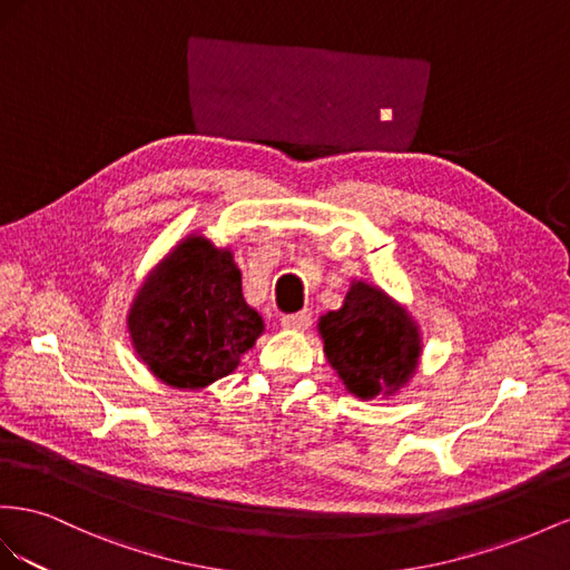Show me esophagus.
Wrapping results in <instances>:
<instances>
[{"label":"esophagus","mask_w":570,"mask_h":570,"mask_svg":"<svg viewBox=\"0 0 570 570\" xmlns=\"http://www.w3.org/2000/svg\"><path fill=\"white\" fill-rule=\"evenodd\" d=\"M311 322H313V315L303 311V313H296V315H284L282 327L288 330V332H305L307 327H311Z\"/></svg>","instance_id":"esophagus-1"}]
</instances>
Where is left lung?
<instances>
[{
  "label": "left lung",
  "mask_w": 570,
  "mask_h": 570,
  "mask_svg": "<svg viewBox=\"0 0 570 570\" xmlns=\"http://www.w3.org/2000/svg\"><path fill=\"white\" fill-rule=\"evenodd\" d=\"M317 334L327 363L355 399H394L417 375L420 324L377 284L353 279L338 311L317 320Z\"/></svg>",
  "instance_id": "1"
}]
</instances>
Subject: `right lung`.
Masks as SVG:
<instances>
[{
  "mask_svg": "<svg viewBox=\"0 0 570 570\" xmlns=\"http://www.w3.org/2000/svg\"><path fill=\"white\" fill-rule=\"evenodd\" d=\"M126 327L155 380L198 392L232 375L265 322L243 298L234 250L190 232L145 274Z\"/></svg>",
  "mask_w": 570,
  "mask_h": 570,
  "instance_id": "right-lung-1",
  "label": "right lung"
}]
</instances>
